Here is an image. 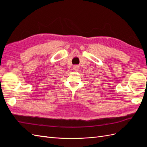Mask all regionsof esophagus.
I'll use <instances>...</instances> for the list:
<instances>
[{"mask_svg": "<svg viewBox=\"0 0 147 147\" xmlns=\"http://www.w3.org/2000/svg\"><path fill=\"white\" fill-rule=\"evenodd\" d=\"M73 69H74V70H75V71H78L79 70V66L75 65L74 66Z\"/></svg>", "mask_w": 147, "mask_h": 147, "instance_id": "34e87169", "label": "esophagus"}]
</instances>
